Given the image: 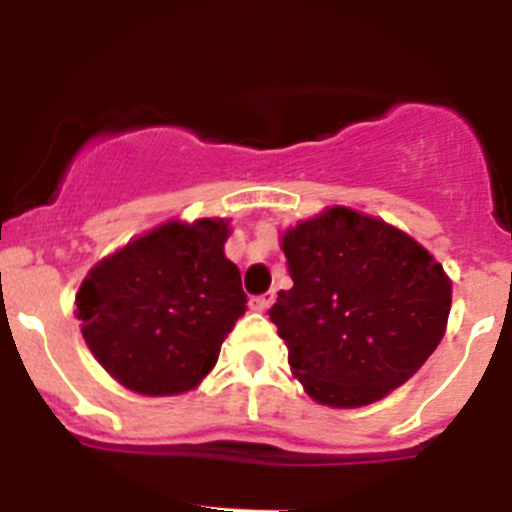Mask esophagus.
<instances>
[{"mask_svg": "<svg viewBox=\"0 0 512 512\" xmlns=\"http://www.w3.org/2000/svg\"><path fill=\"white\" fill-rule=\"evenodd\" d=\"M275 303V293H265V295H257V298L250 300V308L257 310V313H265V310L272 308Z\"/></svg>", "mask_w": 512, "mask_h": 512, "instance_id": "esophagus-1", "label": "esophagus"}]
</instances>
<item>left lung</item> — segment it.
I'll return each instance as SVG.
<instances>
[{
  "label": "left lung",
  "instance_id": "1",
  "mask_svg": "<svg viewBox=\"0 0 512 512\" xmlns=\"http://www.w3.org/2000/svg\"><path fill=\"white\" fill-rule=\"evenodd\" d=\"M293 288L270 321L318 404L356 409L412 379L447 331L452 280L407 232L328 207L280 237Z\"/></svg>",
  "mask_w": 512,
  "mask_h": 512
}]
</instances>
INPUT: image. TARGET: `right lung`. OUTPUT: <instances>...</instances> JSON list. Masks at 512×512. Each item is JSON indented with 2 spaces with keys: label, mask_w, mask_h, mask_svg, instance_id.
Listing matches in <instances>:
<instances>
[{
  "label": "right lung",
  "mask_w": 512,
  "mask_h": 512,
  "mask_svg": "<svg viewBox=\"0 0 512 512\" xmlns=\"http://www.w3.org/2000/svg\"><path fill=\"white\" fill-rule=\"evenodd\" d=\"M229 232V219H171L90 267L75 315L118 384L176 396L214 369L247 303L240 270L224 255Z\"/></svg>",
  "instance_id": "1"
}]
</instances>
